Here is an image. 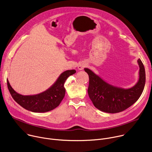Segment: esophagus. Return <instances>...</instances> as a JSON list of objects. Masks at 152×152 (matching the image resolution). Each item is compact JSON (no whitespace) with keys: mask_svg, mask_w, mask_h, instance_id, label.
I'll return each mask as SVG.
<instances>
[{"mask_svg":"<svg viewBox=\"0 0 152 152\" xmlns=\"http://www.w3.org/2000/svg\"><path fill=\"white\" fill-rule=\"evenodd\" d=\"M86 66V64L82 62V63L79 64V65L78 66V69L80 70H83Z\"/></svg>","mask_w":152,"mask_h":152,"instance_id":"34e87169","label":"esophagus"}]
</instances>
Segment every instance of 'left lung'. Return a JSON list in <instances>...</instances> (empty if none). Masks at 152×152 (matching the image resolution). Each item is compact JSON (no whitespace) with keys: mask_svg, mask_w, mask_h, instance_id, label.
Returning <instances> with one entry per match:
<instances>
[{"mask_svg":"<svg viewBox=\"0 0 152 152\" xmlns=\"http://www.w3.org/2000/svg\"><path fill=\"white\" fill-rule=\"evenodd\" d=\"M138 62L140 66L138 82L129 89L115 87L104 82L91 70L84 69L89 76L88 96L96 108L107 113H118L127 109L138 100L145 82L144 65L140 59H138Z\"/></svg>","mask_w":152,"mask_h":152,"instance_id":"1","label":"left lung"}]
</instances>
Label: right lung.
<instances>
[{
	"instance_id": "right-lung-1",
	"label": "right lung",
	"mask_w": 152,
	"mask_h": 152,
	"mask_svg": "<svg viewBox=\"0 0 152 152\" xmlns=\"http://www.w3.org/2000/svg\"><path fill=\"white\" fill-rule=\"evenodd\" d=\"M76 72L75 70L63 72L50 88L37 95L23 96L17 93L12 89L8 79L7 85L12 97L21 107L34 113H46L59 106L66 94L65 82Z\"/></svg>"
}]
</instances>
